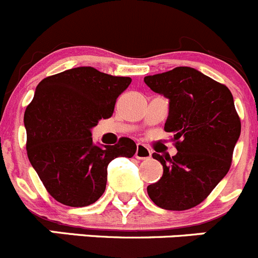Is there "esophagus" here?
I'll return each instance as SVG.
<instances>
[{
	"label": "esophagus",
	"mask_w": 258,
	"mask_h": 258,
	"mask_svg": "<svg viewBox=\"0 0 258 258\" xmlns=\"http://www.w3.org/2000/svg\"><path fill=\"white\" fill-rule=\"evenodd\" d=\"M152 152L147 148L144 144L138 143L137 144V152H136V158L138 159H148L151 158Z\"/></svg>",
	"instance_id": "esophagus-1"
}]
</instances>
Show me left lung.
<instances>
[{"label":"left lung","mask_w":258,"mask_h":258,"mask_svg":"<svg viewBox=\"0 0 258 258\" xmlns=\"http://www.w3.org/2000/svg\"><path fill=\"white\" fill-rule=\"evenodd\" d=\"M156 94L168 99L164 131L173 133L177 153H153L163 175L147 187L157 207L187 210L200 204L224 178L241 136V120L227 86L191 67L144 77Z\"/></svg>","instance_id":"obj_1"}]
</instances>
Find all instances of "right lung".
<instances>
[{
	"instance_id": "obj_1",
	"label": "right lung",
	"mask_w": 258,
	"mask_h": 258,
	"mask_svg": "<svg viewBox=\"0 0 258 258\" xmlns=\"http://www.w3.org/2000/svg\"><path fill=\"white\" fill-rule=\"evenodd\" d=\"M131 82L132 78L94 67H77L36 86L24 115L26 151L48 192L62 204H94L106 188L110 162L136 154V143L129 138L104 146L95 144L91 137L100 119L111 116L116 99Z\"/></svg>"
}]
</instances>
